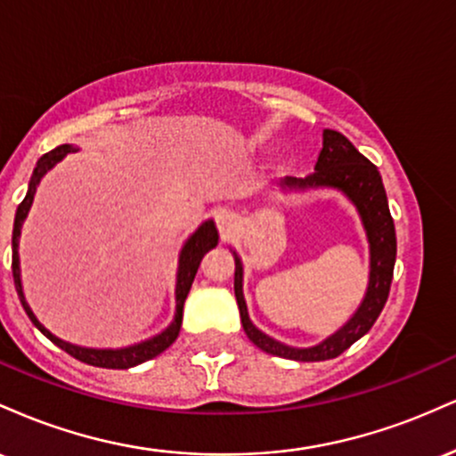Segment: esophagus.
I'll use <instances>...</instances> for the list:
<instances>
[{"mask_svg": "<svg viewBox=\"0 0 456 456\" xmlns=\"http://www.w3.org/2000/svg\"><path fill=\"white\" fill-rule=\"evenodd\" d=\"M214 221H216V227L221 229V233H229L235 224V214L232 210H216L214 214Z\"/></svg>", "mask_w": 456, "mask_h": 456, "instance_id": "34e87169", "label": "esophagus"}]
</instances>
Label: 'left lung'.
I'll list each match as a JSON object with an SVG mask.
<instances>
[{
  "label": "left lung",
  "mask_w": 456,
  "mask_h": 456,
  "mask_svg": "<svg viewBox=\"0 0 456 456\" xmlns=\"http://www.w3.org/2000/svg\"><path fill=\"white\" fill-rule=\"evenodd\" d=\"M282 186L289 188H337L345 192V197L358 208L360 218H362L366 238H369L370 248V274L369 287H366V296L354 317L341 330L328 337L326 341L315 345V347L297 349L282 345L268 334H264L250 322L248 311H246V302L242 294V261L233 253L235 259V276H233V289L235 300H238L240 317H242V326L246 337L250 338L261 352L281 355L287 360H300V362H319V360H330L341 355L345 349L362 338L370 328H373L375 319L379 317L381 308L390 294L392 272H395L396 259V233L395 221H392L388 210V197H386L384 182L378 167L370 160H366L358 150L354 148L352 141L343 137L337 130H323V148L319 151V159L315 171L306 177H291L287 175L282 180Z\"/></svg>",
  "instance_id": "obj_1"
}]
</instances>
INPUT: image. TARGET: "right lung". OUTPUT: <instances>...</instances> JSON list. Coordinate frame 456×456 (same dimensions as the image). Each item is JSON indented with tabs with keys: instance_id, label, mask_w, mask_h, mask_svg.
Here are the masks:
<instances>
[{
	"instance_id": "1",
	"label": "right lung",
	"mask_w": 456,
	"mask_h": 456,
	"mask_svg": "<svg viewBox=\"0 0 456 456\" xmlns=\"http://www.w3.org/2000/svg\"><path fill=\"white\" fill-rule=\"evenodd\" d=\"M68 151H77V148H72V145H68V143L60 145V148L51 150L49 154H45L43 159L36 162V169H34V174H31V180H29L28 195H25V199L19 203V208H17V216H14V229H12L14 287H17L19 300H20V305H23L25 313H28V317L31 319V323H34V326L38 328L51 343H55L57 347L64 349L66 354H70L72 358L81 360V362L92 364V366H101V369H130V366H137L141 362H145V360L156 358V355L165 352V349L175 341L177 334H180L184 300H186L188 291H191L192 281H195L199 264H201L203 255L218 244L216 224H214L212 221L203 223L201 227H199L197 232L186 240L184 248H182L180 265H177V282H175V317H174V322H171L169 328L162 330L160 334L148 338V341H141L137 345H130V347H122V349H92V347H78V345L61 341V338H57L55 334H51L49 330H46L43 323L36 319L34 313H31L29 305L25 302L23 285H20V268H19V235H20V227H23L25 216H28V212L31 208V201H34L36 186H38V182L43 180V175L46 174V171L64 159Z\"/></svg>"
}]
</instances>
